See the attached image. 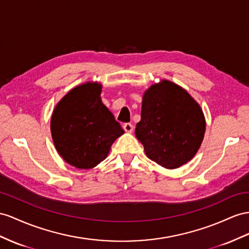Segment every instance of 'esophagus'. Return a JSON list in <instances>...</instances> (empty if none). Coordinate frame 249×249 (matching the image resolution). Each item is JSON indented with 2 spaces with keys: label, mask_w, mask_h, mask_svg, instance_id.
I'll use <instances>...</instances> for the list:
<instances>
[{
  "label": "esophagus",
  "mask_w": 249,
  "mask_h": 249,
  "mask_svg": "<svg viewBox=\"0 0 249 249\" xmlns=\"http://www.w3.org/2000/svg\"><path fill=\"white\" fill-rule=\"evenodd\" d=\"M123 128H124V130H125L126 132H132V130H133V125L130 124V123H125V124L123 125Z\"/></svg>",
  "instance_id": "1"
}]
</instances>
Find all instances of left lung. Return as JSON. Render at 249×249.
Returning <instances> with one entry per match:
<instances>
[{
	"mask_svg": "<svg viewBox=\"0 0 249 249\" xmlns=\"http://www.w3.org/2000/svg\"><path fill=\"white\" fill-rule=\"evenodd\" d=\"M204 133L201 107L182 87L164 80L146 90L136 136L150 160L168 169L180 167L196 154Z\"/></svg>",
	"mask_w": 249,
	"mask_h": 249,
	"instance_id": "left-lung-1",
	"label": "left lung"
}]
</instances>
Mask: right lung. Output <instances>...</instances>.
Here are the masks:
<instances>
[{
	"instance_id": "1",
	"label": "right lung",
	"mask_w": 249,
	"mask_h": 249,
	"mask_svg": "<svg viewBox=\"0 0 249 249\" xmlns=\"http://www.w3.org/2000/svg\"><path fill=\"white\" fill-rule=\"evenodd\" d=\"M101 84L86 83L71 89L55 106L52 136L56 150L80 169L97 166L110 146L124 133L113 114L102 103Z\"/></svg>"
}]
</instances>
